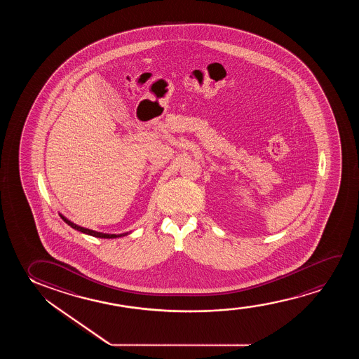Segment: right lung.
Here are the masks:
<instances>
[{
  "mask_svg": "<svg viewBox=\"0 0 359 359\" xmlns=\"http://www.w3.org/2000/svg\"><path fill=\"white\" fill-rule=\"evenodd\" d=\"M61 218L64 219L69 226H72L74 229L76 231H82L84 234H88V236H95V238H104V239H114V238H120V236H128V233H123V234H104V233H100V231H90V229H87V228H83V226H77V224H74L72 222L69 221L66 217L62 216V215H60Z\"/></svg>",
  "mask_w": 359,
  "mask_h": 359,
  "instance_id": "add662e5",
  "label": "right lung"
}]
</instances>
